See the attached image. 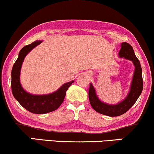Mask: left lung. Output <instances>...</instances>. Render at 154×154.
Wrapping results in <instances>:
<instances>
[{
  "label": "left lung",
  "instance_id": "obj_1",
  "mask_svg": "<svg viewBox=\"0 0 154 154\" xmlns=\"http://www.w3.org/2000/svg\"><path fill=\"white\" fill-rule=\"evenodd\" d=\"M119 57L131 61L135 66L130 91L126 98L117 105H108L101 102L97 97L94 87L90 83L88 97L92 107L97 112L109 117H116L123 115L134 105L143 90L142 71L140 62L136 57L131 46L127 42L121 44V49L119 52Z\"/></svg>",
  "mask_w": 154,
  "mask_h": 154
}]
</instances>
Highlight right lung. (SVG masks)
I'll use <instances>...</instances> for the list:
<instances>
[{
	"label": "right lung",
	"mask_w": 154,
	"mask_h": 154,
	"mask_svg": "<svg viewBox=\"0 0 154 154\" xmlns=\"http://www.w3.org/2000/svg\"><path fill=\"white\" fill-rule=\"evenodd\" d=\"M41 42L42 41H35L30 45L25 46L20 51L11 72V88L14 97L24 108L38 115L50 112L59 108L64 100L68 88L74 82L72 81L64 83L54 93L48 95L29 94L23 88L20 82V74L24 59L32 49Z\"/></svg>",
	"instance_id": "right-lung-1"
}]
</instances>
